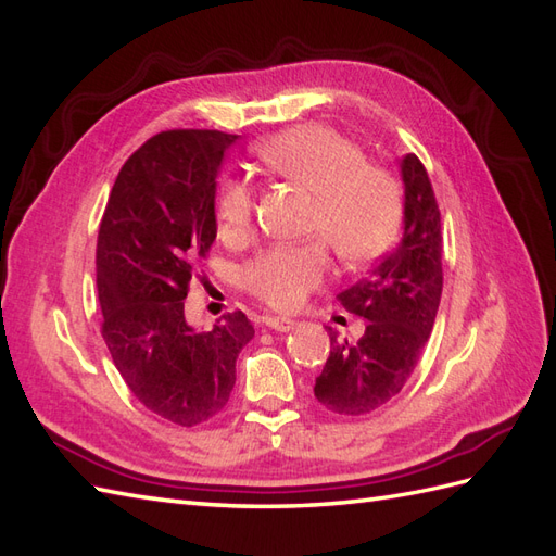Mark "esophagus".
Listing matches in <instances>:
<instances>
[{"label":"esophagus","mask_w":556,"mask_h":556,"mask_svg":"<svg viewBox=\"0 0 556 556\" xmlns=\"http://www.w3.org/2000/svg\"><path fill=\"white\" fill-rule=\"evenodd\" d=\"M264 325L266 328H270V330H278V332H290V330H294V320H290V318H280V316H266L264 318Z\"/></svg>","instance_id":"esophagus-1"}]
</instances>
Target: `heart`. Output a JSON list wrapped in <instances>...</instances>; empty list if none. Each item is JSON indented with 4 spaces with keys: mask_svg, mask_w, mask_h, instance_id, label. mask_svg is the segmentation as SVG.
<instances>
[{
    "mask_svg": "<svg viewBox=\"0 0 556 556\" xmlns=\"http://www.w3.org/2000/svg\"><path fill=\"white\" fill-rule=\"evenodd\" d=\"M262 165L314 195L308 228L325 238L344 264L380 256L401 224V193L387 169L363 162L340 131L320 125L294 127L256 146ZM254 195L248 181L228 179L216 195V219L226 238L250 233ZM328 276L323 242L276 245L245 270L248 290L276 308H296Z\"/></svg>",
    "mask_w": 556,
    "mask_h": 556,
    "instance_id": "obj_1",
    "label": "heart"
}]
</instances>
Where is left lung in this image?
<instances>
[{
	"label": "left lung",
	"mask_w": 556,
	"mask_h": 556,
	"mask_svg": "<svg viewBox=\"0 0 556 556\" xmlns=\"http://www.w3.org/2000/svg\"><path fill=\"white\" fill-rule=\"evenodd\" d=\"M403 238L356 286L337 294L365 318L356 342L330 330V356L314 394L334 415H368L408 382L434 328L443 290L441 212L417 155L401 160Z\"/></svg>",
	"instance_id": "obj_1"
}]
</instances>
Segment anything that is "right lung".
<instances>
[{"mask_svg":"<svg viewBox=\"0 0 556 556\" xmlns=\"http://www.w3.org/2000/svg\"><path fill=\"white\" fill-rule=\"evenodd\" d=\"M236 134L174 129L148 139L119 169L99 228L103 340L131 394L174 425L219 413L254 328L242 311L210 332L184 316L198 256L216 238V176Z\"/></svg>","mask_w":556,"mask_h":556,"instance_id":"add662e5","label":"right lung"}]
</instances>
